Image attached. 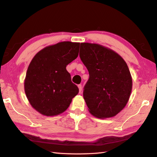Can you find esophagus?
Returning a JSON list of instances; mask_svg holds the SVG:
<instances>
[{
	"instance_id": "esophagus-1",
	"label": "esophagus",
	"mask_w": 157,
	"mask_h": 157,
	"mask_svg": "<svg viewBox=\"0 0 157 157\" xmlns=\"http://www.w3.org/2000/svg\"><path fill=\"white\" fill-rule=\"evenodd\" d=\"M78 87L79 89V93H81V91H82V85H78Z\"/></svg>"
}]
</instances>
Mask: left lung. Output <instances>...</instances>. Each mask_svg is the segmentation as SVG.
Listing matches in <instances>:
<instances>
[{"mask_svg":"<svg viewBox=\"0 0 157 157\" xmlns=\"http://www.w3.org/2000/svg\"><path fill=\"white\" fill-rule=\"evenodd\" d=\"M80 58L90 75L83 97L90 113L98 118L115 116L131 96L132 77L117 52L97 44L81 43Z\"/></svg>","mask_w":157,"mask_h":157,"instance_id":"obj_1","label":"left lung"}]
</instances>
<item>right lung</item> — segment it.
Returning a JSON list of instances; mask_svg holds the SVG:
<instances>
[{
  "label": "right lung",
  "instance_id": "add662e5",
  "mask_svg": "<svg viewBox=\"0 0 157 157\" xmlns=\"http://www.w3.org/2000/svg\"><path fill=\"white\" fill-rule=\"evenodd\" d=\"M80 43L62 42L38 52L28 67L25 91L31 105L41 114L54 116L68 108L78 88L66 70L78 55Z\"/></svg>",
  "mask_w": 157,
  "mask_h": 157
}]
</instances>
